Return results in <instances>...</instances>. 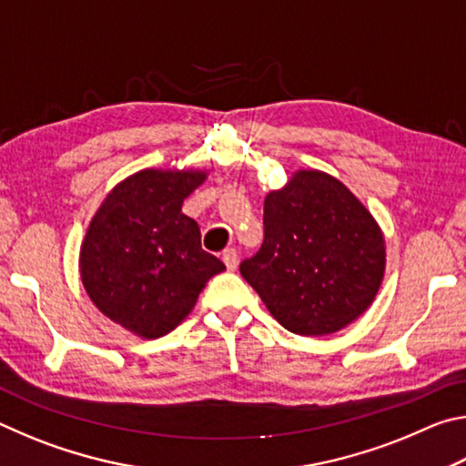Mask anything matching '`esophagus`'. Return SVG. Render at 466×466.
<instances>
[{
	"label": "esophagus",
	"mask_w": 466,
	"mask_h": 466,
	"mask_svg": "<svg viewBox=\"0 0 466 466\" xmlns=\"http://www.w3.org/2000/svg\"><path fill=\"white\" fill-rule=\"evenodd\" d=\"M222 258L228 267V271H234L236 267H238V252H236V248H226Z\"/></svg>",
	"instance_id": "esophagus-1"
}]
</instances>
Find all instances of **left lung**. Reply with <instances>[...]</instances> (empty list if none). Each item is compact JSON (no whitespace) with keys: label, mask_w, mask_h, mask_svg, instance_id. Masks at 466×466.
<instances>
[{"label":"left lung","mask_w":466,"mask_h":466,"mask_svg":"<svg viewBox=\"0 0 466 466\" xmlns=\"http://www.w3.org/2000/svg\"><path fill=\"white\" fill-rule=\"evenodd\" d=\"M265 238L240 273L296 335L320 337L350 325L384 275V236L370 211L337 178L299 170L265 197Z\"/></svg>","instance_id":"8db88e82"}]
</instances>
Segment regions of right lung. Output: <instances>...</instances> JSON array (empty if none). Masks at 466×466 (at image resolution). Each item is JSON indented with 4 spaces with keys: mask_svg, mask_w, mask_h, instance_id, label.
<instances>
[{
    "mask_svg": "<svg viewBox=\"0 0 466 466\" xmlns=\"http://www.w3.org/2000/svg\"><path fill=\"white\" fill-rule=\"evenodd\" d=\"M203 180L205 172L141 170L110 191L86 232V291L102 314L144 339L178 327L205 283L226 269L180 211Z\"/></svg>",
    "mask_w": 466,
    "mask_h": 466,
    "instance_id": "1",
    "label": "right lung"
}]
</instances>
